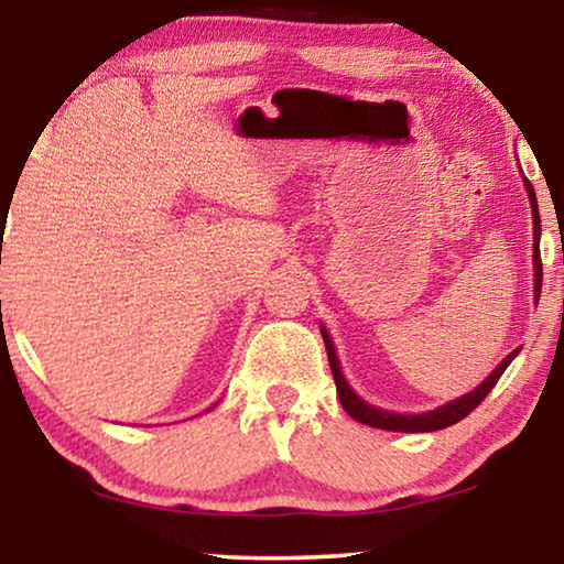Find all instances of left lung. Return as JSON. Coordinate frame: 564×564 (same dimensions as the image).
Segmentation results:
<instances>
[{"label": "left lung", "mask_w": 564, "mask_h": 564, "mask_svg": "<svg viewBox=\"0 0 564 564\" xmlns=\"http://www.w3.org/2000/svg\"><path fill=\"white\" fill-rule=\"evenodd\" d=\"M523 184H527V192H529V199H531V215H534V297L539 300V292H542V253H539V236H542V220H539V207H536L534 187H531V182L527 180V176H523ZM321 334H323V344H326L328 365H330V372H334L336 392H338V400H341L344 411L349 413L354 421L367 423V426L384 429V431H405V434H423V431H438V429L454 426V423L465 419V415L473 413L475 408L482 403L485 395H488V392L496 388V382L500 380V375L506 372V367L511 365V361L519 357V351H521V349H513L511 354H508V357L500 361V365L488 375V380H482V384H477V388L473 392H467V395L452 400V403H444L442 408H436V411L408 415V413L382 411V408H375V405H369L367 400H361L357 392L349 388V382L344 380V372H341V367H338V357H336L334 341H330L328 330L321 326Z\"/></svg>", "instance_id": "obj_1"}]
</instances>
